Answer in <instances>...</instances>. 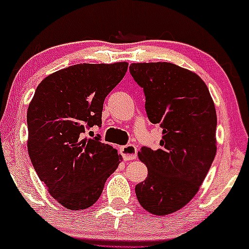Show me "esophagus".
Returning a JSON list of instances; mask_svg holds the SVG:
<instances>
[{
  "label": "esophagus",
  "mask_w": 249,
  "mask_h": 249,
  "mask_svg": "<svg viewBox=\"0 0 249 249\" xmlns=\"http://www.w3.org/2000/svg\"><path fill=\"white\" fill-rule=\"evenodd\" d=\"M121 153H122V157H124L125 160H135L138 155V148L137 146L133 145V143H128V145L122 146Z\"/></svg>",
  "instance_id": "34e87169"
}]
</instances>
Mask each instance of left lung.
Instances as JSON below:
<instances>
[{
    "instance_id": "1",
    "label": "left lung",
    "mask_w": 249,
    "mask_h": 249,
    "mask_svg": "<svg viewBox=\"0 0 249 249\" xmlns=\"http://www.w3.org/2000/svg\"><path fill=\"white\" fill-rule=\"evenodd\" d=\"M143 89L148 120L163 129L157 150L143 146L139 160L147 178L135 186L140 205L166 216L194 198L217 152V115L206 84L193 71L169 62L132 63Z\"/></svg>"
}]
</instances>
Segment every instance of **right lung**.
<instances>
[{"instance_id":"add662e5","label":"right lung","mask_w":249,"mask_h":249,"mask_svg":"<svg viewBox=\"0 0 249 249\" xmlns=\"http://www.w3.org/2000/svg\"><path fill=\"white\" fill-rule=\"evenodd\" d=\"M127 68V62L74 65L48 75L36 89L27 109V150L40 181L66 209L92 206L122 160L99 135H84L102 124L104 99Z\"/></svg>"}]
</instances>
